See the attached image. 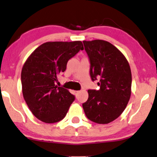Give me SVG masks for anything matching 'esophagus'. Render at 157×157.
Masks as SVG:
<instances>
[{"instance_id": "esophagus-1", "label": "esophagus", "mask_w": 157, "mask_h": 157, "mask_svg": "<svg viewBox=\"0 0 157 157\" xmlns=\"http://www.w3.org/2000/svg\"><path fill=\"white\" fill-rule=\"evenodd\" d=\"M79 93V91H75V94L76 95L77 94H78Z\"/></svg>"}]
</instances>
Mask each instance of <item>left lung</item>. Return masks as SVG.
Segmentation results:
<instances>
[{
    "instance_id": "1",
    "label": "left lung",
    "mask_w": 157,
    "mask_h": 157,
    "mask_svg": "<svg viewBox=\"0 0 157 157\" xmlns=\"http://www.w3.org/2000/svg\"><path fill=\"white\" fill-rule=\"evenodd\" d=\"M90 63L92 81L100 90H88L89 98L82 104L87 117L98 124H108L121 115L131 96L132 73L124 55L109 42L83 41Z\"/></svg>"
}]
</instances>
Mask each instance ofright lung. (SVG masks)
<instances>
[{
	"label": "right lung",
	"mask_w": 157,
	"mask_h": 157,
	"mask_svg": "<svg viewBox=\"0 0 157 157\" xmlns=\"http://www.w3.org/2000/svg\"><path fill=\"white\" fill-rule=\"evenodd\" d=\"M81 41L48 42L40 45L24 64L21 83L24 100L35 117L45 123L63 120L75 99L67 90L56 85L57 76L79 50Z\"/></svg>",
	"instance_id": "add662e5"
}]
</instances>
